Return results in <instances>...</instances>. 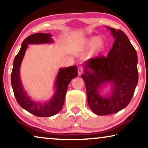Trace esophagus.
Returning <instances> with one entry per match:
<instances>
[{
	"mask_svg": "<svg viewBox=\"0 0 148 148\" xmlns=\"http://www.w3.org/2000/svg\"><path fill=\"white\" fill-rule=\"evenodd\" d=\"M83 70L84 69H83V68L82 67V66H79L78 67V74L79 75L83 73Z\"/></svg>",
	"mask_w": 148,
	"mask_h": 148,
	"instance_id": "1",
	"label": "esophagus"
}]
</instances>
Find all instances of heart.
<instances>
[{
  "instance_id": "obj_1",
  "label": "heart",
  "mask_w": 148,
  "mask_h": 148,
  "mask_svg": "<svg viewBox=\"0 0 148 148\" xmlns=\"http://www.w3.org/2000/svg\"><path fill=\"white\" fill-rule=\"evenodd\" d=\"M106 46V42L104 38L98 36H92L87 38L85 41L84 48L86 50L92 49V54H99L104 51Z\"/></svg>"
}]
</instances>
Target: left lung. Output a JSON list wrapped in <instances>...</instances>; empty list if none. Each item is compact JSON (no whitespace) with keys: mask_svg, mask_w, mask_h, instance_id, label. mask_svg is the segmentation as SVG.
<instances>
[{"mask_svg":"<svg viewBox=\"0 0 148 148\" xmlns=\"http://www.w3.org/2000/svg\"><path fill=\"white\" fill-rule=\"evenodd\" d=\"M106 28L115 39L112 49L106 57L92 58L85 62L82 75L88 105L98 115L114 114L125 108L138 82L136 50L123 31ZM108 85L110 88L106 91L105 88Z\"/></svg>","mask_w":148,"mask_h":148,"instance_id":"obj_1","label":"left lung"}]
</instances>
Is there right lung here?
<instances>
[{
    "mask_svg": "<svg viewBox=\"0 0 148 148\" xmlns=\"http://www.w3.org/2000/svg\"><path fill=\"white\" fill-rule=\"evenodd\" d=\"M51 34L37 33L26 38L21 44V48L13 60L11 73V85L18 104L27 112L40 117L52 116L60 111L63 106L68 86L74 77L77 76L76 65L60 68L58 70L54 85V93L48 101L36 102L28 96L20 77V67L29 44L53 43Z\"/></svg>",
    "mask_w": 148,
    "mask_h": 148,
    "instance_id": "add662e5",
    "label": "right lung"
}]
</instances>
